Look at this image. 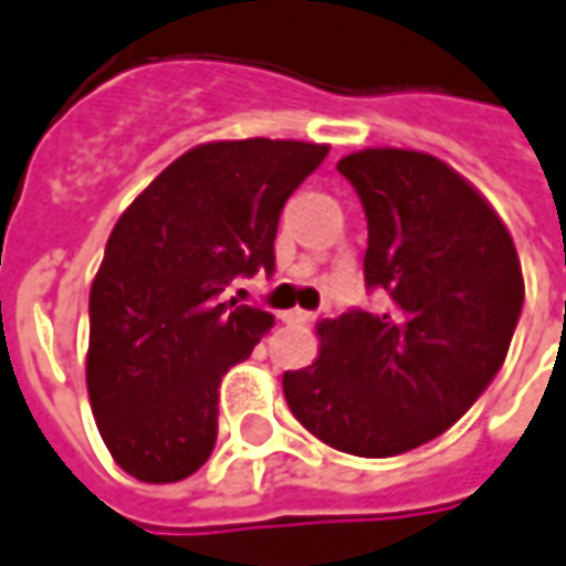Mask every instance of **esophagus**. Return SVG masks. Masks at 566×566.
<instances>
[{
  "instance_id": "34e87169",
  "label": "esophagus",
  "mask_w": 566,
  "mask_h": 566,
  "mask_svg": "<svg viewBox=\"0 0 566 566\" xmlns=\"http://www.w3.org/2000/svg\"><path fill=\"white\" fill-rule=\"evenodd\" d=\"M310 319H313L310 310H284L282 313V323H310Z\"/></svg>"
}]
</instances>
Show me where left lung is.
Wrapping results in <instances>:
<instances>
[{
    "mask_svg": "<svg viewBox=\"0 0 566 566\" xmlns=\"http://www.w3.org/2000/svg\"><path fill=\"white\" fill-rule=\"evenodd\" d=\"M338 174L367 214L364 282L389 304L323 319L316 360L282 386L313 437L386 459L453 428L488 389L526 287L501 214L450 164L364 148L338 160Z\"/></svg>",
    "mask_w": 566,
    "mask_h": 566,
    "instance_id": "8db88e82",
    "label": "left lung"
}]
</instances>
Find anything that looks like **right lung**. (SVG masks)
<instances>
[{
    "label": "right lung",
    "instance_id": "add662e5",
    "mask_svg": "<svg viewBox=\"0 0 566 566\" xmlns=\"http://www.w3.org/2000/svg\"><path fill=\"white\" fill-rule=\"evenodd\" d=\"M326 155L291 138L206 142L119 214L91 284L85 377L97 430L133 479L170 484L206 465L221 377L275 323L218 294L275 269L284 202Z\"/></svg>",
    "mask_w": 566,
    "mask_h": 566
}]
</instances>
